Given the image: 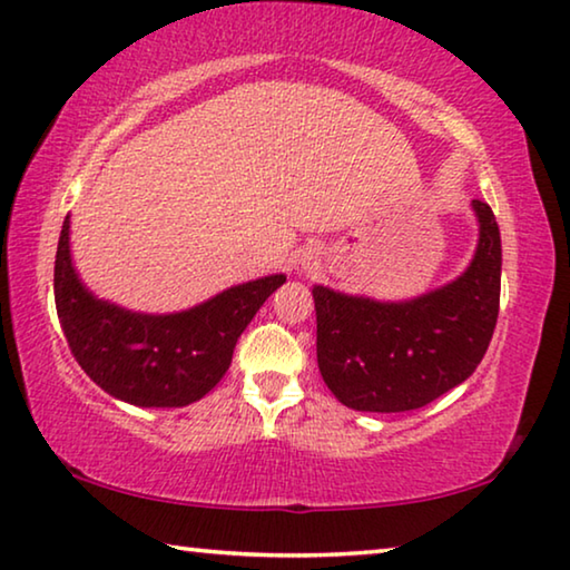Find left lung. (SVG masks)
<instances>
[{
	"label": "left lung",
	"mask_w": 570,
	"mask_h": 570,
	"mask_svg": "<svg viewBox=\"0 0 570 570\" xmlns=\"http://www.w3.org/2000/svg\"><path fill=\"white\" fill-rule=\"evenodd\" d=\"M480 240L454 282L405 302L314 286L320 373L342 405L421 409L464 383L490 347L500 312L502 243L492 207L472 200Z\"/></svg>",
	"instance_id": "obj_1"
}]
</instances>
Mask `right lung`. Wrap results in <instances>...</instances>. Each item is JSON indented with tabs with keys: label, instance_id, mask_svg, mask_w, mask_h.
I'll use <instances>...</instances> for the list:
<instances>
[{
	"label": "right lung",
	"instance_id": "add662e5",
	"mask_svg": "<svg viewBox=\"0 0 570 570\" xmlns=\"http://www.w3.org/2000/svg\"><path fill=\"white\" fill-rule=\"evenodd\" d=\"M52 282L62 334L90 381L141 409H183L220 383L243 330L286 276L230 286L185 312H131L98 299L80 282L66 218Z\"/></svg>",
	"mask_w": 570,
	"mask_h": 570
}]
</instances>
